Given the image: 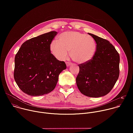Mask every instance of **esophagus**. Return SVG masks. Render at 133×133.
<instances>
[{
	"instance_id": "obj_1",
	"label": "esophagus",
	"mask_w": 133,
	"mask_h": 133,
	"mask_svg": "<svg viewBox=\"0 0 133 133\" xmlns=\"http://www.w3.org/2000/svg\"><path fill=\"white\" fill-rule=\"evenodd\" d=\"M66 65H67V67L69 66L70 65H71L72 64V63H71L70 62H66Z\"/></svg>"
}]
</instances>
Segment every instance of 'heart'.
Returning a JSON list of instances; mask_svg holds the SVG:
<instances>
[{
    "label": "heart",
    "mask_w": 133,
    "mask_h": 133,
    "mask_svg": "<svg viewBox=\"0 0 133 133\" xmlns=\"http://www.w3.org/2000/svg\"><path fill=\"white\" fill-rule=\"evenodd\" d=\"M58 41H52L50 49L55 58L59 61L66 60L70 51L74 61L83 64L91 60L96 52V45L93 38L80 32H64L60 35Z\"/></svg>",
    "instance_id": "1"
}]
</instances>
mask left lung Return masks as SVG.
<instances>
[{"mask_svg":"<svg viewBox=\"0 0 133 133\" xmlns=\"http://www.w3.org/2000/svg\"><path fill=\"white\" fill-rule=\"evenodd\" d=\"M96 43L92 58L79 64V71L76 79L79 91L90 97H99L108 94L119 75V55L110 42L88 33Z\"/></svg>","mask_w":133,"mask_h":133,"instance_id":"8db88e82","label":"left lung"}]
</instances>
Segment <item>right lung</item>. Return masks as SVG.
<instances>
[{"mask_svg": "<svg viewBox=\"0 0 133 133\" xmlns=\"http://www.w3.org/2000/svg\"><path fill=\"white\" fill-rule=\"evenodd\" d=\"M52 31L24 42L15 57L14 77L25 94L37 96L47 94L55 88L59 74L66 68L50 53V45L56 35Z\"/></svg>", "mask_w": 133, "mask_h": 133, "instance_id": "obj_1", "label": "right lung"}]
</instances>
